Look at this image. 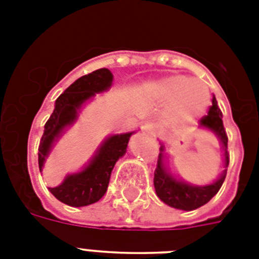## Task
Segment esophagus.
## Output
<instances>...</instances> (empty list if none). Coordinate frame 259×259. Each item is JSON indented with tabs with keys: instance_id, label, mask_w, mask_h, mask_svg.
Masks as SVG:
<instances>
[{
	"instance_id": "esophagus-1",
	"label": "esophagus",
	"mask_w": 259,
	"mask_h": 259,
	"mask_svg": "<svg viewBox=\"0 0 259 259\" xmlns=\"http://www.w3.org/2000/svg\"><path fill=\"white\" fill-rule=\"evenodd\" d=\"M142 130L146 132V133L154 134L156 133V126H154L152 122H145V123H142Z\"/></svg>"
}]
</instances>
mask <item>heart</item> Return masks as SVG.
Returning a JSON list of instances; mask_svg holds the SVG:
<instances>
[{"label":"heart","instance_id":"1","mask_svg":"<svg viewBox=\"0 0 259 259\" xmlns=\"http://www.w3.org/2000/svg\"><path fill=\"white\" fill-rule=\"evenodd\" d=\"M156 95L164 102H172L170 114L179 121H192L209 105V90L200 80H191L184 75H173L156 84Z\"/></svg>","mask_w":259,"mask_h":259}]
</instances>
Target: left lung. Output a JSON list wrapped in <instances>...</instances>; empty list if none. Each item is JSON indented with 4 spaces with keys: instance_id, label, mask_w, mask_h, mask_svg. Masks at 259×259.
Returning a JSON list of instances; mask_svg holds the SVG:
<instances>
[{
    "instance_id": "8db88e82",
    "label": "left lung",
    "mask_w": 259,
    "mask_h": 259,
    "mask_svg": "<svg viewBox=\"0 0 259 259\" xmlns=\"http://www.w3.org/2000/svg\"><path fill=\"white\" fill-rule=\"evenodd\" d=\"M200 126L205 129L211 130L212 133L218 136L221 140L222 148H223V156H225V166H229V152H227V134H226L223 121H222V111L218 106V102L215 97L212 98V106L209 107L208 114L200 119ZM161 153L158 154L157 168L154 170V189L160 200H162L165 204L170 205L173 208L184 209V211H192L196 209L205 203H208L218 191L221 189L222 184L226 179V172L223 170L221 176L213 181L212 184L208 185H192L184 181H180L175 179L164 166L162 158H164V145L160 148Z\"/></svg>"
}]
</instances>
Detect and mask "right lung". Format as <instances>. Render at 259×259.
Segmentation results:
<instances>
[{"label": "right lung", "mask_w": 259, "mask_h": 259, "mask_svg": "<svg viewBox=\"0 0 259 259\" xmlns=\"http://www.w3.org/2000/svg\"><path fill=\"white\" fill-rule=\"evenodd\" d=\"M113 84V74L107 68H99L75 80L55 102L54 113L44 126V134L38 145V168L42 170L55 141L62 136L67 126L72 125L78 118L79 109L86 101L103 93ZM134 132L114 134L106 138L98 148L89 165L83 170L67 175L58 187L50 188L58 200L71 207L97 203L105 195L109 187L110 176L115 162L126 153L127 142Z\"/></svg>", "instance_id": "right-lung-1"}]
</instances>
